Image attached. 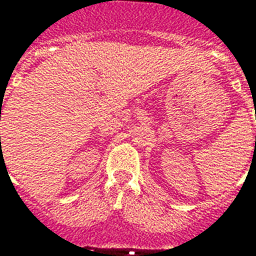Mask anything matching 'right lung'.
I'll return each instance as SVG.
<instances>
[{
    "mask_svg": "<svg viewBox=\"0 0 256 256\" xmlns=\"http://www.w3.org/2000/svg\"><path fill=\"white\" fill-rule=\"evenodd\" d=\"M0 138H1V136H0Z\"/></svg>",
    "mask_w": 256,
    "mask_h": 256,
    "instance_id": "add662e5",
    "label": "right lung"
}]
</instances>
